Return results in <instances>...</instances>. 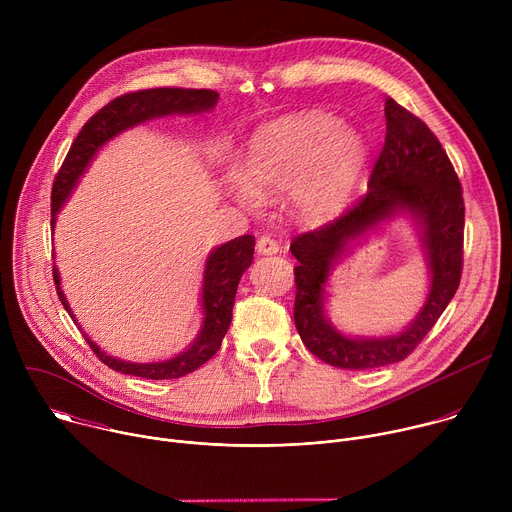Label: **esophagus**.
I'll return each mask as SVG.
<instances>
[{"label": "esophagus", "instance_id": "obj_1", "mask_svg": "<svg viewBox=\"0 0 512 512\" xmlns=\"http://www.w3.org/2000/svg\"><path fill=\"white\" fill-rule=\"evenodd\" d=\"M277 251H279V245H277L275 239L263 235V237L257 241V253H261V255H275Z\"/></svg>", "mask_w": 512, "mask_h": 512}]
</instances>
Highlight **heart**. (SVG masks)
Returning a JSON list of instances; mask_svg holds the SVG:
<instances>
[{"label": "heart", "instance_id": "1", "mask_svg": "<svg viewBox=\"0 0 512 512\" xmlns=\"http://www.w3.org/2000/svg\"><path fill=\"white\" fill-rule=\"evenodd\" d=\"M367 160L362 135L334 115L304 111L263 125L249 148L247 164L227 172L231 194L247 210L291 192L298 214L324 221L340 210Z\"/></svg>", "mask_w": 512, "mask_h": 512}]
</instances>
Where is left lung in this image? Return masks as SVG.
Instances as JSON below:
<instances>
[{
  "mask_svg": "<svg viewBox=\"0 0 512 512\" xmlns=\"http://www.w3.org/2000/svg\"><path fill=\"white\" fill-rule=\"evenodd\" d=\"M387 135L369 188L348 210L316 231L302 233L289 251L298 259L294 320L306 348L336 369H379L407 358L454 298L464 265V198L458 174L433 131L391 97ZM399 211L422 227L432 273L430 294L416 320L395 337L350 339L325 318V281L331 263L356 236Z\"/></svg>",
  "mask_w": 512,
  "mask_h": 512,
  "instance_id": "1",
  "label": "left lung"
}]
</instances>
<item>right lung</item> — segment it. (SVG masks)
<instances>
[{
  "mask_svg": "<svg viewBox=\"0 0 512 512\" xmlns=\"http://www.w3.org/2000/svg\"><path fill=\"white\" fill-rule=\"evenodd\" d=\"M216 101H218V93L210 89L162 87V89L125 93L113 99L111 103H107L83 125L81 133L77 135L75 141H72V148L68 150L54 178L50 225L54 227L58 210L70 196L72 188L77 186L79 178L91 164L93 156L109 139H113L115 135H119L121 131L133 125L145 123L154 117L210 111L216 105ZM253 251H255V237L243 235L221 247H216L208 255L206 267H204V281H202V310H204L202 330L192 342V346L180 352L178 356L164 362H148V364L125 362V360L107 356L91 338H87V334H85V340L89 342L91 350L97 354L101 362H105L109 369L123 375L162 381V379H180L188 373H194L208 358H212L223 344V338L233 320V304H235L239 279L249 269L253 261ZM52 273H54L58 300L62 302L70 318L75 320L60 289V275L56 267L52 269Z\"/></svg>",
  "mask_w": 512,
  "mask_h": 512,
  "instance_id": "obj_1",
  "label": "right lung"
}]
</instances>
